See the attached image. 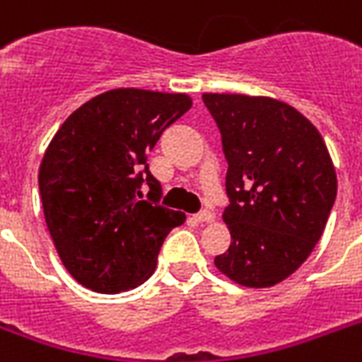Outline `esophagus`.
Segmentation results:
<instances>
[{"instance_id": "esophagus-1", "label": "esophagus", "mask_w": 362, "mask_h": 362, "mask_svg": "<svg viewBox=\"0 0 362 362\" xmlns=\"http://www.w3.org/2000/svg\"><path fill=\"white\" fill-rule=\"evenodd\" d=\"M193 218H195L197 222H212V220H214V214H212L211 211H201Z\"/></svg>"}]
</instances>
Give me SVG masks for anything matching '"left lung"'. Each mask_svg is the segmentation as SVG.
<instances>
[{
	"label": "left lung",
	"instance_id": "obj_1",
	"mask_svg": "<svg viewBox=\"0 0 362 362\" xmlns=\"http://www.w3.org/2000/svg\"><path fill=\"white\" fill-rule=\"evenodd\" d=\"M228 161V252L214 258L239 285L281 283L308 260L334 206V165L319 131L267 96L203 95Z\"/></svg>",
	"mask_w": 362,
	"mask_h": 362
}]
</instances>
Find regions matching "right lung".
Here are the masks:
<instances>
[{
    "instance_id": "add662e5",
    "label": "right lung",
    "mask_w": 362,
    "mask_h": 362,
    "mask_svg": "<svg viewBox=\"0 0 362 362\" xmlns=\"http://www.w3.org/2000/svg\"><path fill=\"white\" fill-rule=\"evenodd\" d=\"M192 107L187 95L115 89L62 123L40 167V193L54 247L71 277L95 292L142 285L165 237L186 214L159 205L148 153ZM151 192L146 198L141 186Z\"/></svg>"
}]
</instances>
